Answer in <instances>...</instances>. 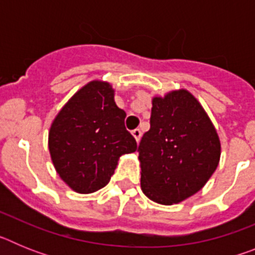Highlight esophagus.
I'll use <instances>...</instances> for the list:
<instances>
[{"mask_svg":"<svg viewBox=\"0 0 255 255\" xmlns=\"http://www.w3.org/2000/svg\"><path fill=\"white\" fill-rule=\"evenodd\" d=\"M131 134H132V136H134L135 138V140L136 141H139L140 140V136H141V131L139 129H134L131 131Z\"/></svg>","mask_w":255,"mask_h":255,"instance_id":"34e87169","label":"esophagus"}]
</instances>
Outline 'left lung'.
Wrapping results in <instances>:
<instances>
[{"label":"left lung","instance_id":"obj_1","mask_svg":"<svg viewBox=\"0 0 255 255\" xmlns=\"http://www.w3.org/2000/svg\"><path fill=\"white\" fill-rule=\"evenodd\" d=\"M141 190L172 206L194 195L216 171L221 141L199 101L186 89L152 98L150 129L138 148Z\"/></svg>","mask_w":255,"mask_h":255}]
</instances>
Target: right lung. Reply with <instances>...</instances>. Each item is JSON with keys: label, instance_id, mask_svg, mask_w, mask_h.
<instances>
[{"label": "right lung", "instance_id": "1", "mask_svg": "<svg viewBox=\"0 0 255 255\" xmlns=\"http://www.w3.org/2000/svg\"><path fill=\"white\" fill-rule=\"evenodd\" d=\"M125 117L115 103V89L102 80L85 84L61 108L49 128L48 149L56 172L69 188L80 194L100 190L121 155L136 150Z\"/></svg>", "mask_w": 255, "mask_h": 255}]
</instances>
